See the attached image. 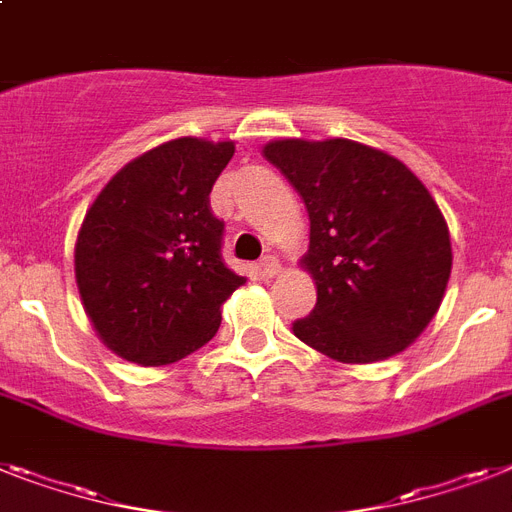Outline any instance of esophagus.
I'll list each match as a JSON object with an SVG mask.
<instances>
[{
  "instance_id": "obj_1",
  "label": "esophagus",
  "mask_w": 512,
  "mask_h": 512,
  "mask_svg": "<svg viewBox=\"0 0 512 512\" xmlns=\"http://www.w3.org/2000/svg\"><path fill=\"white\" fill-rule=\"evenodd\" d=\"M257 268H260V273H263L265 278H273V276H278V273H281V265H278V260L273 255L263 257V260L257 263Z\"/></svg>"
}]
</instances>
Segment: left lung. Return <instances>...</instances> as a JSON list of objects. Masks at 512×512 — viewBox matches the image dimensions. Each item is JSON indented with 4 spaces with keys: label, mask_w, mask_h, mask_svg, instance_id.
Wrapping results in <instances>:
<instances>
[{
    "label": "left lung",
    "mask_w": 512,
    "mask_h": 512,
    "mask_svg": "<svg viewBox=\"0 0 512 512\" xmlns=\"http://www.w3.org/2000/svg\"><path fill=\"white\" fill-rule=\"evenodd\" d=\"M263 157L310 218L299 268L318 302L294 336L336 363L407 350L434 321L452 270L450 228L431 191L402 160L352 139H273Z\"/></svg>",
    "instance_id": "obj_1"
}]
</instances>
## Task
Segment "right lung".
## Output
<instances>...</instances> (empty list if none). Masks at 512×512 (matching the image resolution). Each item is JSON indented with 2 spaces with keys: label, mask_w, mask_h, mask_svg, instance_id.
I'll return each mask as SVG.
<instances>
[{
  "label": "right lung",
  "mask_w": 512,
  "mask_h": 512,
  "mask_svg": "<svg viewBox=\"0 0 512 512\" xmlns=\"http://www.w3.org/2000/svg\"><path fill=\"white\" fill-rule=\"evenodd\" d=\"M234 141L170 139L126 162L78 228L76 286L99 342L155 368L215 336L220 310L247 278L220 260L223 223L210 189Z\"/></svg>",
  "instance_id": "right-lung-1"
}]
</instances>
